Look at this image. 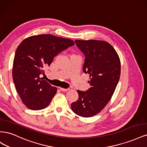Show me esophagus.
Returning <instances> with one entry per match:
<instances>
[{
    "mask_svg": "<svg viewBox=\"0 0 147 147\" xmlns=\"http://www.w3.org/2000/svg\"><path fill=\"white\" fill-rule=\"evenodd\" d=\"M60 90L62 91H67L69 89V88H67V89H65V88H60Z\"/></svg>",
    "mask_w": 147,
    "mask_h": 147,
    "instance_id": "esophagus-1",
    "label": "esophagus"
}]
</instances>
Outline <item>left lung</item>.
Listing matches in <instances>:
<instances>
[{"label":"left lung","instance_id":"obj_1","mask_svg":"<svg viewBox=\"0 0 147 147\" xmlns=\"http://www.w3.org/2000/svg\"><path fill=\"white\" fill-rule=\"evenodd\" d=\"M85 59L84 74L90 75V88L85 92L78 90V99L72 102L73 112L82 117L99 113L110 101L119 82L121 64L117 53L108 42L96 40H75Z\"/></svg>","mask_w":147,"mask_h":147}]
</instances>
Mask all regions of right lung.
I'll return each mask as SVG.
<instances>
[{
  "label": "right lung",
  "mask_w": 147,
  "mask_h": 147,
  "mask_svg": "<svg viewBox=\"0 0 147 147\" xmlns=\"http://www.w3.org/2000/svg\"><path fill=\"white\" fill-rule=\"evenodd\" d=\"M74 42L69 38L42 34L26 38L18 47L13 65V80L23 104L30 110L46 108L57 92L43 78L44 68Z\"/></svg>",
  "instance_id": "add662e5"
}]
</instances>
